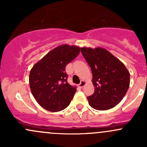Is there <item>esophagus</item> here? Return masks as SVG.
Returning a JSON list of instances; mask_svg holds the SVG:
<instances>
[{
    "instance_id": "34e87169",
    "label": "esophagus",
    "mask_w": 147,
    "mask_h": 147,
    "mask_svg": "<svg viewBox=\"0 0 147 147\" xmlns=\"http://www.w3.org/2000/svg\"><path fill=\"white\" fill-rule=\"evenodd\" d=\"M84 85H85V81L81 80V82H80V84H79V87H81V88H82V87H84Z\"/></svg>"
}]
</instances>
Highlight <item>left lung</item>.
Returning a JSON list of instances; mask_svg holds the SVG:
<instances>
[{"label": "left lung", "mask_w": 147, "mask_h": 147, "mask_svg": "<svg viewBox=\"0 0 147 147\" xmlns=\"http://www.w3.org/2000/svg\"><path fill=\"white\" fill-rule=\"evenodd\" d=\"M81 53L91 68L94 94L87 97L97 110H107L119 103L129 87L130 75L125 65L102 47H81Z\"/></svg>", "instance_id": "left-lung-1"}]
</instances>
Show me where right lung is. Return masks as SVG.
Instances as JSON below:
<instances>
[{
	"label": "right lung",
	"mask_w": 147,
	"mask_h": 147,
	"mask_svg": "<svg viewBox=\"0 0 147 147\" xmlns=\"http://www.w3.org/2000/svg\"><path fill=\"white\" fill-rule=\"evenodd\" d=\"M80 52V47L59 45L49 52L31 69L29 84L38 103L50 112L63 110L72 100L76 87L67 82V65Z\"/></svg>",
	"instance_id": "1"
}]
</instances>
